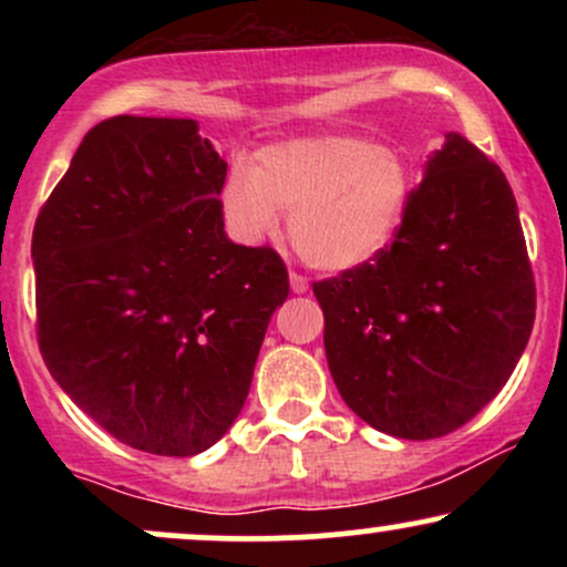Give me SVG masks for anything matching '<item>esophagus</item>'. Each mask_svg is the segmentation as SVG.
Masks as SVG:
<instances>
[{"mask_svg": "<svg viewBox=\"0 0 567 567\" xmlns=\"http://www.w3.org/2000/svg\"><path fill=\"white\" fill-rule=\"evenodd\" d=\"M290 290L296 292V296H303V292L309 290V282H306V277L296 275V271H290Z\"/></svg>", "mask_w": 567, "mask_h": 567, "instance_id": "esophagus-1", "label": "esophagus"}]
</instances>
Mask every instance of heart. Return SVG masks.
Wrapping results in <instances>:
<instances>
[{
    "mask_svg": "<svg viewBox=\"0 0 567 567\" xmlns=\"http://www.w3.org/2000/svg\"><path fill=\"white\" fill-rule=\"evenodd\" d=\"M415 173L396 148L354 135H301L258 148L220 186V218L234 243L261 247L288 218L292 250L311 269L349 275L381 258L405 226Z\"/></svg>",
    "mask_w": 567,
    "mask_h": 567,
    "instance_id": "1",
    "label": "heart"
}]
</instances>
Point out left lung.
<instances>
[{"label": "left lung", "instance_id": "obj_1", "mask_svg": "<svg viewBox=\"0 0 567 567\" xmlns=\"http://www.w3.org/2000/svg\"><path fill=\"white\" fill-rule=\"evenodd\" d=\"M343 402L400 440L464 426L501 392L536 320L517 202L464 135L429 154L405 226L362 269L315 282Z\"/></svg>", "mask_w": 567, "mask_h": 567}]
</instances>
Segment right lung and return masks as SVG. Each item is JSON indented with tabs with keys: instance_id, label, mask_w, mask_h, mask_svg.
Listing matches in <instances>:
<instances>
[{
	"instance_id": "add662e5",
	"label": "right lung",
	"mask_w": 567,
	"mask_h": 567,
	"mask_svg": "<svg viewBox=\"0 0 567 567\" xmlns=\"http://www.w3.org/2000/svg\"><path fill=\"white\" fill-rule=\"evenodd\" d=\"M224 181L194 120L112 116L34 226L44 365L95 424L154 455H197L229 432L290 292L271 247L226 237Z\"/></svg>"
}]
</instances>
